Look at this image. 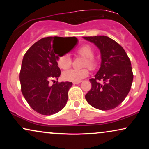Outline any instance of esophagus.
I'll return each mask as SVG.
<instances>
[{"label":"esophagus","instance_id":"obj_1","mask_svg":"<svg viewBox=\"0 0 149 149\" xmlns=\"http://www.w3.org/2000/svg\"><path fill=\"white\" fill-rule=\"evenodd\" d=\"M81 83V81H77V82H74V83H73V84H79V83Z\"/></svg>","mask_w":149,"mask_h":149}]
</instances>
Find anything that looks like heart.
Listing matches in <instances>:
<instances>
[{"label": "heart", "mask_w": 149, "mask_h": 149, "mask_svg": "<svg viewBox=\"0 0 149 149\" xmlns=\"http://www.w3.org/2000/svg\"><path fill=\"white\" fill-rule=\"evenodd\" d=\"M77 54L83 58L84 61L82 66H87L90 69H93L95 67V61L93 59L94 52L93 49L89 45H85L77 50ZM58 64L60 68L62 69H68L72 64V59L68 54L62 55L58 59ZM89 74V70L87 68L81 69H70L63 73V79L66 81L77 82L80 81L86 77Z\"/></svg>", "instance_id": "obj_1"}]
</instances>
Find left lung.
<instances>
[{
    "instance_id": "8db88e82",
    "label": "left lung",
    "mask_w": 149,
    "mask_h": 149,
    "mask_svg": "<svg viewBox=\"0 0 149 149\" xmlns=\"http://www.w3.org/2000/svg\"><path fill=\"white\" fill-rule=\"evenodd\" d=\"M101 53V66L95 78L89 79L91 88L85 99L91 107L108 111L118 107L127 96L133 81L131 62L123 48L106 36H84ZM102 80L103 83H99Z\"/></svg>"
}]
</instances>
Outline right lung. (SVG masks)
Listing matches in <instances>:
<instances>
[{"label":"right lung","mask_w":149,"mask_h":149,"mask_svg":"<svg viewBox=\"0 0 149 149\" xmlns=\"http://www.w3.org/2000/svg\"><path fill=\"white\" fill-rule=\"evenodd\" d=\"M69 40H74L70 51L77 43L76 37L42 38L30 47L24 56L19 73L22 93L30 107L41 115L58 113L66 104L72 83L54 81L51 85L49 82L58 80L60 76L56 54L64 55L62 49Z\"/></svg>","instance_id":"obj_1"}]
</instances>
